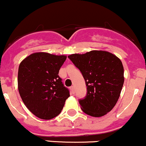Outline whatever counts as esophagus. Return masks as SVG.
<instances>
[{"instance_id": "obj_1", "label": "esophagus", "mask_w": 146, "mask_h": 146, "mask_svg": "<svg viewBox=\"0 0 146 146\" xmlns=\"http://www.w3.org/2000/svg\"><path fill=\"white\" fill-rule=\"evenodd\" d=\"M70 90H71L72 92V94H74L75 92V90H74V86H72L71 88H70Z\"/></svg>"}]
</instances>
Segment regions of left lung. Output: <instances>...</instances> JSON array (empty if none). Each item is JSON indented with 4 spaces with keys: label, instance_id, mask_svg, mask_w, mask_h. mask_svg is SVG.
I'll use <instances>...</instances> for the list:
<instances>
[{
    "label": "left lung",
    "instance_id": "obj_1",
    "mask_svg": "<svg viewBox=\"0 0 146 146\" xmlns=\"http://www.w3.org/2000/svg\"><path fill=\"white\" fill-rule=\"evenodd\" d=\"M86 81L87 95L79 100L86 114L100 117L110 112L120 96L124 83L121 60L113 54L92 50L68 56Z\"/></svg>",
    "mask_w": 146,
    "mask_h": 146
}]
</instances>
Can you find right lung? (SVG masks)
<instances>
[{"label":"right lung","mask_w":146,"mask_h":146,"mask_svg":"<svg viewBox=\"0 0 146 146\" xmlns=\"http://www.w3.org/2000/svg\"><path fill=\"white\" fill-rule=\"evenodd\" d=\"M67 56L36 52L19 65L18 89L27 109L39 119L49 120L61 112L70 92L58 76Z\"/></svg>","instance_id":"obj_1"}]
</instances>
